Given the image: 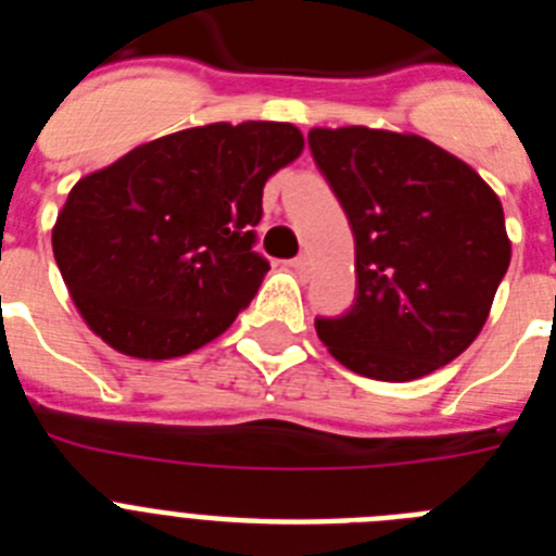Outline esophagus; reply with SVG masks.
Instances as JSON below:
<instances>
[{"mask_svg": "<svg viewBox=\"0 0 556 556\" xmlns=\"http://www.w3.org/2000/svg\"><path fill=\"white\" fill-rule=\"evenodd\" d=\"M289 267H292L294 273L301 275V278H306L308 267H312V262H308L306 255H298V258H292V262H289Z\"/></svg>", "mask_w": 556, "mask_h": 556, "instance_id": "1", "label": "esophagus"}]
</instances>
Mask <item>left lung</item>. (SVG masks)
<instances>
[{
    "label": "left lung",
    "instance_id": "8db88e82",
    "mask_svg": "<svg viewBox=\"0 0 556 556\" xmlns=\"http://www.w3.org/2000/svg\"><path fill=\"white\" fill-rule=\"evenodd\" d=\"M308 150L356 242V298L314 328L378 381H415L479 337L509 267L504 208L465 161L420 136L314 127Z\"/></svg>",
    "mask_w": 556,
    "mask_h": 556
}]
</instances>
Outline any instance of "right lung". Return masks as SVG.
<instances>
[{"label":"right lung","instance_id":"add662e5","mask_svg":"<svg viewBox=\"0 0 556 556\" xmlns=\"http://www.w3.org/2000/svg\"><path fill=\"white\" fill-rule=\"evenodd\" d=\"M303 152L287 122L205 125L130 150L68 191L52 250L97 337L136 358L198 351L250 306L269 175Z\"/></svg>","mask_w":556,"mask_h":556}]
</instances>
